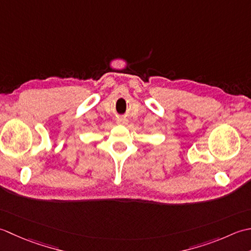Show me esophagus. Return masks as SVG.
I'll use <instances>...</instances> for the list:
<instances>
[{"label":"esophagus","mask_w":251,"mask_h":251,"mask_svg":"<svg viewBox=\"0 0 251 251\" xmlns=\"http://www.w3.org/2000/svg\"><path fill=\"white\" fill-rule=\"evenodd\" d=\"M117 124L118 125H126L127 124V119L126 117H118V119H117Z\"/></svg>","instance_id":"34e87169"}]
</instances>
